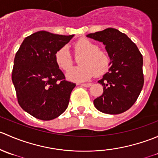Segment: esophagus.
Masks as SVG:
<instances>
[{"label": "esophagus", "instance_id": "1", "mask_svg": "<svg viewBox=\"0 0 158 158\" xmlns=\"http://www.w3.org/2000/svg\"><path fill=\"white\" fill-rule=\"evenodd\" d=\"M82 85L84 87H89L92 85V83H82Z\"/></svg>", "mask_w": 158, "mask_h": 158}]
</instances>
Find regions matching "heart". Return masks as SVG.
Wrapping results in <instances>:
<instances>
[{
	"instance_id": "obj_1",
	"label": "heart",
	"mask_w": 158,
	"mask_h": 158,
	"mask_svg": "<svg viewBox=\"0 0 158 158\" xmlns=\"http://www.w3.org/2000/svg\"><path fill=\"white\" fill-rule=\"evenodd\" d=\"M75 56H80L79 66L70 69L66 78L73 82H82L90 79L95 73L101 76L109 69L111 57L105 49H99L98 44L86 38H82L73 44ZM55 62L58 67L66 71L73 66V57L67 47L60 48L55 53Z\"/></svg>"
}]
</instances>
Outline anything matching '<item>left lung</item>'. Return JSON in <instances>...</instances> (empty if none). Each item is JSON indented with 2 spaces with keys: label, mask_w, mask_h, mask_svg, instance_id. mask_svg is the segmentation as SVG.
<instances>
[{
  "label": "left lung",
  "mask_w": 158,
  "mask_h": 158,
  "mask_svg": "<svg viewBox=\"0 0 158 158\" xmlns=\"http://www.w3.org/2000/svg\"><path fill=\"white\" fill-rule=\"evenodd\" d=\"M87 36L102 42L111 57L109 72L98 81L103 93L94 100V106L106 114H121L135 104L144 85L142 55L126 34L114 28Z\"/></svg>",
  "instance_id": "1"
}]
</instances>
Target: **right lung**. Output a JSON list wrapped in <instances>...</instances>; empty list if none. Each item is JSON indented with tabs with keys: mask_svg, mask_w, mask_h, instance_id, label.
Segmentation results:
<instances>
[{
	"mask_svg": "<svg viewBox=\"0 0 158 158\" xmlns=\"http://www.w3.org/2000/svg\"><path fill=\"white\" fill-rule=\"evenodd\" d=\"M73 36L38 31L25 38L16 53L12 82L17 102L36 118L52 120L67 109L76 84L66 80L55 53Z\"/></svg>",
	"mask_w": 158,
	"mask_h": 158,
	"instance_id": "obj_1",
	"label": "right lung"
}]
</instances>
